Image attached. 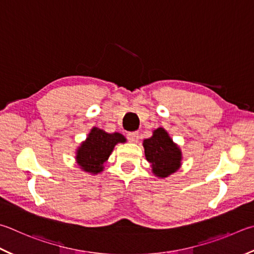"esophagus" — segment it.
Masks as SVG:
<instances>
[{
    "label": "esophagus",
    "mask_w": 254,
    "mask_h": 254,
    "mask_svg": "<svg viewBox=\"0 0 254 254\" xmlns=\"http://www.w3.org/2000/svg\"><path fill=\"white\" fill-rule=\"evenodd\" d=\"M127 136V140L132 143H136L139 141V133L137 132H128Z\"/></svg>",
    "instance_id": "esophagus-1"
}]
</instances>
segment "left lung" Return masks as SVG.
I'll list each match as a JSON object with an SVG mask.
<instances>
[{
	"instance_id": "left-lung-1",
	"label": "left lung",
	"mask_w": 254,
	"mask_h": 254,
	"mask_svg": "<svg viewBox=\"0 0 254 254\" xmlns=\"http://www.w3.org/2000/svg\"><path fill=\"white\" fill-rule=\"evenodd\" d=\"M144 154L152 173L164 179L175 173L182 165V152L163 127L155 128L152 136L143 141Z\"/></svg>"
}]
</instances>
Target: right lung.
I'll use <instances>...</instances> for the list:
<instances>
[{"label":"right lung","mask_w":254,"mask_h":254,"mask_svg":"<svg viewBox=\"0 0 254 254\" xmlns=\"http://www.w3.org/2000/svg\"><path fill=\"white\" fill-rule=\"evenodd\" d=\"M127 142L121 133H108L102 128L93 127L86 139L75 151V161L79 168L92 175L99 174L104 170L109 156L118 143Z\"/></svg>","instance_id":"obj_1"}]
</instances>
